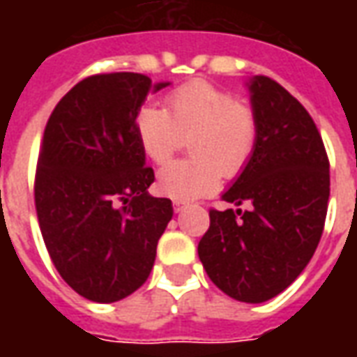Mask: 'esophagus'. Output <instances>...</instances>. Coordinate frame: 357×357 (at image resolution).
Wrapping results in <instances>:
<instances>
[{
    "mask_svg": "<svg viewBox=\"0 0 357 357\" xmlns=\"http://www.w3.org/2000/svg\"><path fill=\"white\" fill-rule=\"evenodd\" d=\"M187 202L185 201H174V210L176 212H181V210H185Z\"/></svg>",
    "mask_w": 357,
    "mask_h": 357,
    "instance_id": "34e87169",
    "label": "esophagus"
}]
</instances>
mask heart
I'll list each match as a JSON object with an SVG mask.
<instances>
[{
  "label": "heart",
  "mask_w": 357,
  "mask_h": 357,
  "mask_svg": "<svg viewBox=\"0 0 357 357\" xmlns=\"http://www.w3.org/2000/svg\"><path fill=\"white\" fill-rule=\"evenodd\" d=\"M135 132L145 155L164 164L178 153L183 137L195 158L178 160L156 176L158 191L174 201L212 193L222 174L235 178L256 145V116L245 102L204 80L179 86L166 97V110L145 105L135 116Z\"/></svg>",
  "instance_id": "1"
}]
</instances>
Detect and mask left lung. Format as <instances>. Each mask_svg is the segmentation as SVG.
<instances>
[{"label":"left lung","mask_w":357,"mask_h":357,"mask_svg":"<svg viewBox=\"0 0 357 357\" xmlns=\"http://www.w3.org/2000/svg\"><path fill=\"white\" fill-rule=\"evenodd\" d=\"M256 145L222 195L248 210H210L199 243L206 273L227 296L260 304L283 292L312 260L329 202V158L307 110L268 76L248 82Z\"/></svg>","instance_id":"1"}]
</instances>
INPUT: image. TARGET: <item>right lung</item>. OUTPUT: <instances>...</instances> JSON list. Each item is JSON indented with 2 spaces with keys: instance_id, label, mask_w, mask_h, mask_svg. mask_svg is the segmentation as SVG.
<instances>
[{
  "instance_id": "1",
  "label": "right lung",
  "mask_w": 357,
  "mask_h": 357,
  "mask_svg": "<svg viewBox=\"0 0 357 357\" xmlns=\"http://www.w3.org/2000/svg\"><path fill=\"white\" fill-rule=\"evenodd\" d=\"M145 74H95L51 112L36 170L42 237L59 275L84 298L116 302L147 281L174 208L149 195L155 181L135 132Z\"/></svg>"
}]
</instances>
